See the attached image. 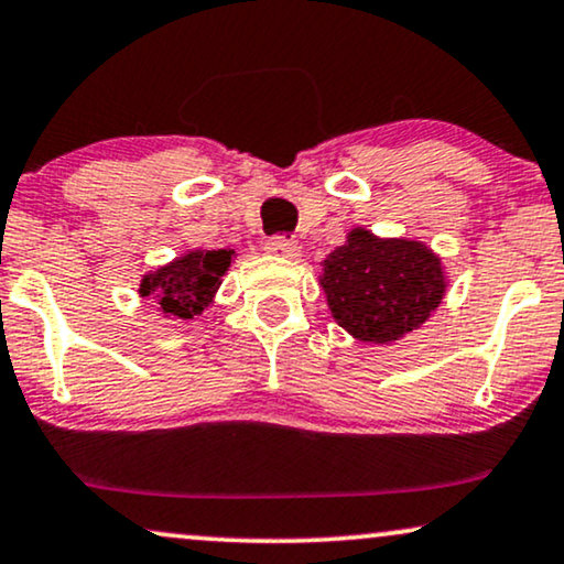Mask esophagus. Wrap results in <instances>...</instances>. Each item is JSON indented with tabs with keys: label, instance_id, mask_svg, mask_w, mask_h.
<instances>
[{
	"label": "esophagus",
	"instance_id": "1",
	"mask_svg": "<svg viewBox=\"0 0 564 564\" xmlns=\"http://www.w3.org/2000/svg\"><path fill=\"white\" fill-rule=\"evenodd\" d=\"M265 250L273 252V254H281V258H296V254H299V247H296L294 239H289L283 235L270 237L265 242Z\"/></svg>",
	"mask_w": 564,
	"mask_h": 564
}]
</instances>
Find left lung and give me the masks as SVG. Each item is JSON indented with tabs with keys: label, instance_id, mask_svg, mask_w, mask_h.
I'll list each match as a JSON object with an SVG mask.
<instances>
[{
	"label": "left lung",
	"instance_id": "1",
	"mask_svg": "<svg viewBox=\"0 0 564 564\" xmlns=\"http://www.w3.org/2000/svg\"><path fill=\"white\" fill-rule=\"evenodd\" d=\"M337 325L364 343H392L423 325L444 299V268L420 242L352 229L319 278Z\"/></svg>",
	"mask_w": 564,
	"mask_h": 564
}]
</instances>
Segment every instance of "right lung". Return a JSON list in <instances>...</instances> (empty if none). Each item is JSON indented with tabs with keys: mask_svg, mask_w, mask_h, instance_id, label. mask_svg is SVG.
Returning <instances> with one entry per match:
<instances>
[{
	"mask_svg": "<svg viewBox=\"0 0 564 564\" xmlns=\"http://www.w3.org/2000/svg\"><path fill=\"white\" fill-rule=\"evenodd\" d=\"M235 250H195L141 281V296H154L164 314L193 319L204 312L227 273Z\"/></svg>",
	"mask_w": 564,
	"mask_h": 564,
	"instance_id": "right-lung-1",
	"label": "right lung"
}]
</instances>
